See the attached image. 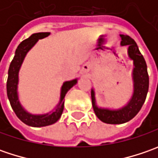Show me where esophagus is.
<instances>
[{"mask_svg":"<svg viewBox=\"0 0 158 158\" xmlns=\"http://www.w3.org/2000/svg\"><path fill=\"white\" fill-rule=\"evenodd\" d=\"M82 71H83L84 73H87V72H89V66H84V67L82 68Z\"/></svg>","mask_w":158,"mask_h":158,"instance_id":"34e87169","label":"esophagus"}]
</instances>
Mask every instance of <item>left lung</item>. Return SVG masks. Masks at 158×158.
Masks as SVG:
<instances>
[{"instance_id":"1","label":"left lung","mask_w":158,"mask_h":158,"mask_svg":"<svg viewBox=\"0 0 158 158\" xmlns=\"http://www.w3.org/2000/svg\"><path fill=\"white\" fill-rule=\"evenodd\" d=\"M120 45L128 46L127 55L133 60L134 69L132 72L133 95L127 105L118 109L98 107L96 102L94 89H91V101L95 114L101 121L107 124H123L134 118L145 102L149 90V75L147 65L142 53L139 51L135 41L127 35L120 34Z\"/></svg>"}]
</instances>
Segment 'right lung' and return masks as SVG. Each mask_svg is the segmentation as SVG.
I'll use <instances>...</instances> for the list:
<instances>
[{"mask_svg": "<svg viewBox=\"0 0 158 158\" xmlns=\"http://www.w3.org/2000/svg\"><path fill=\"white\" fill-rule=\"evenodd\" d=\"M49 35H50V32L34 33L31 37H29L28 39L21 42L15 50V56L9 65V72H8L9 76H8V81H7V95H8L10 106L21 121H23L24 124L34 127H46V126L54 124L55 122H57L63 112L65 96L70 89L77 82V78L63 82L60 89V101L52 112H47L45 114H32L31 112H27L21 105L19 101V98H18L17 88H18V82H19V70L21 69L22 64L23 62V60L28 52L36 45V43L39 41V40L46 38Z\"/></svg>", "mask_w": 158, "mask_h": 158, "instance_id": "obj_1", "label": "right lung"}]
</instances>
